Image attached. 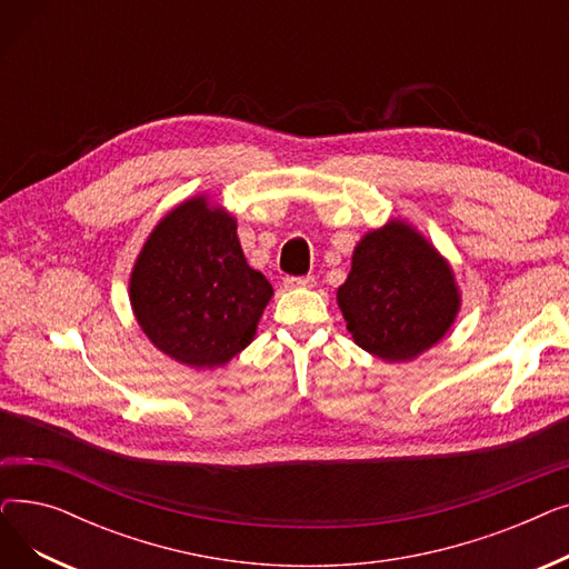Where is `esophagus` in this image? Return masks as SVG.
Here are the masks:
<instances>
[{
    "instance_id": "esophagus-1",
    "label": "esophagus",
    "mask_w": 569,
    "mask_h": 569,
    "mask_svg": "<svg viewBox=\"0 0 569 569\" xmlns=\"http://www.w3.org/2000/svg\"><path fill=\"white\" fill-rule=\"evenodd\" d=\"M283 286L288 290H295V288H313L316 286V279L313 277H288L283 281Z\"/></svg>"
}]
</instances>
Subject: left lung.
Listing matches in <instances>:
<instances>
[{
  "label": "left lung",
  "instance_id": "left-lung-1",
  "mask_svg": "<svg viewBox=\"0 0 569 569\" xmlns=\"http://www.w3.org/2000/svg\"><path fill=\"white\" fill-rule=\"evenodd\" d=\"M352 341L387 365L412 362L452 330L461 311L455 269L403 219H390L355 244L337 290Z\"/></svg>",
  "mask_w": 569,
  "mask_h": 569
}]
</instances>
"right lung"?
Wrapping results in <instances>:
<instances>
[{"label":"right lung","mask_w":569,"mask_h":569,"mask_svg":"<svg viewBox=\"0 0 569 569\" xmlns=\"http://www.w3.org/2000/svg\"><path fill=\"white\" fill-rule=\"evenodd\" d=\"M274 288L253 269L228 209L198 193L147 234L129 300L144 337L189 369H221L256 337Z\"/></svg>","instance_id":"right-lung-1"}]
</instances>
